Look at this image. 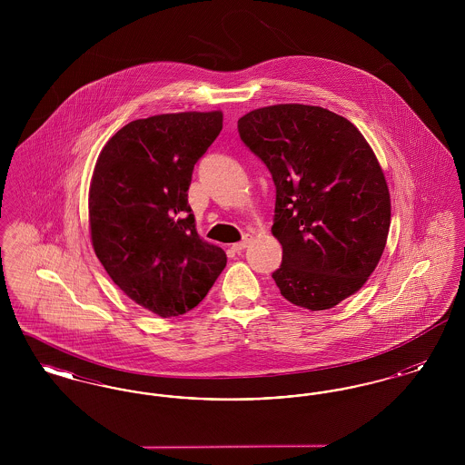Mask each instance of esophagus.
I'll list each match as a JSON object with an SVG mask.
<instances>
[{
  "instance_id": "obj_1",
  "label": "esophagus",
  "mask_w": 465,
  "mask_h": 465,
  "mask_svg": "<svg viewBox=\"0 0 465 465\" xmlns=\"http://www.w3.org/2000/svg\"><path fill=\"white\" fill-rule=\"evenodd\" d=\"M249 242H251V237H249V235H245L242 242L233 243V245H232V249H233L235 252H242L243 249L249 245Z\"/></svg>"
}]
</instances>
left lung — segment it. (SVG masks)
Segmentation results:
<instances>
[{"mask_svg": "<svg viewBox=\"0 0 465 465\" xmlns=\"http://www.w3.org/2000/svg\"><path fill=\"white\" fill-rule=\"evenodd\" d=\"M237 127L275 184L277 288L292 305L332 309L364 286L387 243L391 195L371 146L319 106H266Z\"/></svg>", "mask_w": 465, "mask_h": 465, "instance_id": "8db88e82", "label": "left lung"}]
</instances>
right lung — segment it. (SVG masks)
Instances as JSON below:
<instances>
[{"mask_svg":"<svg viewBox=\"0 0 465 465\" xmlns=\"http://www.w3.org/2000/svg\"><path fill=\"white\" fill-rule=\"evenodd\" d=\"M223 129L222 111L134 120L97 158L89 192L95 256L111 281L160 317L195 309L226 266L188 205L193 167Z\"/></svg>","mask_w":465,"mask_h":465,"instance_id":"add662e5","label":"right lung"}]
</instances>
